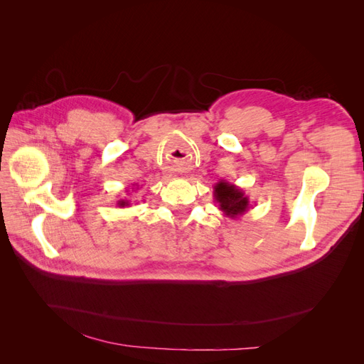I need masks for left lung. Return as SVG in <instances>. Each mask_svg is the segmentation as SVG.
I'll return each mask as SVG.
<instances>
[{
	"mask_svg": "<svg viewBox=\"0 0 364 364\" xmlns=\"http://www.w3.org/2000/svg\"><path fill=\"white\" fill-rule=\"evenodd\" d=\"M214 199L220 211L230 218L241 217L250 208L249 197L245 191L240 186L223 179L214 186Z\"/></svg>",
	"mask_w": 364,
	"mask_h": 364,
	"instance_id": "1",
	"label": "left lung"
}]
</instances>
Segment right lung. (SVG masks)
I'll use <instances>...</instances> for the list:
<instances>
[{
  "mask_svg": "<svg viewBox=\"0 0 364 364\" xmlns=\"http://www.w3.org/2000/svg\"><path fill=\"white\" fill-rule=\"evenodd\" d=\"M117 205H118L119 208H126V206H130V200H127V199H119V200L117 202Z\"/></svg>",
  "mask_w": 364,
  "mask_h": 364,
  "instance_id": "obj_1",
  "label": "right lung"
}]
</instances>
